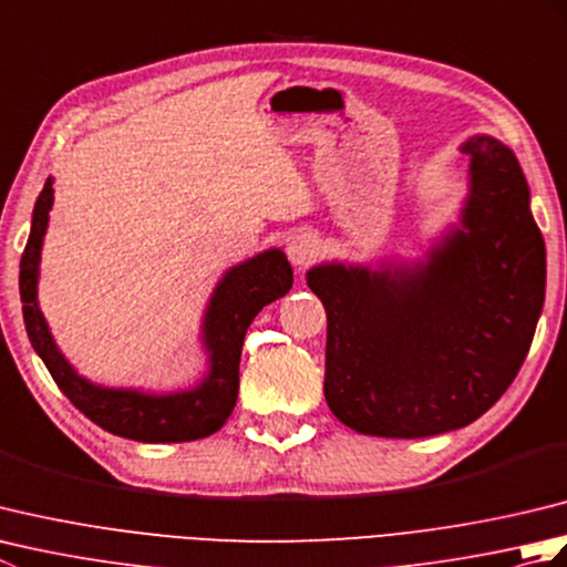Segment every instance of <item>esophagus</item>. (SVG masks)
I'll return each instance as SVG.
<instances>
[{"instance_id":"1","label":"esophagus","mask_w":567,"mask_h":567,"mask_svg":"<svg viewBox=\"0 0 567 567\" xmlns=\"http://www.w3.org/2000/svg\"><path fill=\"white\" fill-rule=\"evenodd\" d=\"M319 240L311 234H297L287 240V258L295 265L297 270L307 268V265L319 256Z\"/></svg>"}]
</instances>
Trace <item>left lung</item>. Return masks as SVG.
Masks as SVG:
<instances>
[{"mask_svg":"<svg viewBox=\"0 0 567 567\" xmlns=\"http://www.w3.org/2000/svg\"><path fill=\"white\" fill-rule=\"evenodd\" d=\"M457 224L424 258L327 260L307 285L327 309L323 396L348 429L424 439L473 424L514 382L546 297V244L522 165L477 134Z\"/></svg>","mask_w":567,"mask_h":567,"instance_id":"obj_1","label":"left lung"}]
</instances>
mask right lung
<instances>
[{"label": "right lung", "mask_w": 567, "mask_h": 567, "mask_svg": "<svg viewBox=\"0 0 567 567\" xmlns=\"http://www.w3.org/2000/svg\"><path fill=\"white\" fill-rule=\"evenodd\" d=\"M53 177L45 179L33 204L31 234L21 256L19 292L29 341L55 384L80 412L114 436L141 443H183L212 436L231 416L238 400V363L246 331L258 311L285 297L292 287V268L280 248H268L231 265L204 309L199 341L207 353V372L192 388L158 392L143 388H110L78 372L60 351L39 307L41 250L51 221Z\"/></svg>", "instance_id": "1"}]
</instances>
